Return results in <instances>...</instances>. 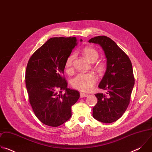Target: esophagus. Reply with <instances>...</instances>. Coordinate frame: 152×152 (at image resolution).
I'll return each instance as SVG.
<instances>
[{
    "label": "esophagus",
    "instance_id": "1",
    "mask_svg": "<svg viewBox=\"0 0 152 152\" xmlns=\"http://www.w3.org/2000/svg\"><path fill=\"white\" fill-rule=\"evenodd\" d=\"M88 94H85V93H80V96L81 98H83V97H88Z\"/></svg>",
    "mask_w": 152,
    "mask_h": 152
}]
</instances>
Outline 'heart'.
Returning <instances> with one entry per match:
<instances>
[{
	"label": "heart",
	"mask_w": 152,
	"mask_h": 152,
	"mask_svg": "<svg viewBox=\"0 0 152 152\" xmlns=\"http://www.w3.org/2000/svg\"><path fill=\"white\" fill-rule=\"evenodd\" d=\"M84 56L90 61H95L99 56L98 52L94 48L86 47L83 50ZM76 58V53H73L69 56L66 61V67L69 71L72 69V65ZM97 77L93 73H79L73 77L71 81L73 88L82 91H89L91 90L97 82Z\"/></svg>",
	"instance_id": "1"
}]
</instances>
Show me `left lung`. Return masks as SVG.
Wrapping results in <instances>:
<instances>
[{
  "mask_svg": "<svg viewBox=\"0 0 152 152\" xmlns=\"http://www.w3.org/2000/svg\"><path fill=\"white\" fill-rule=\"evenodd\" d=\"M88 42L99 44L107 59L106 70L99 85V88L107 91V95L95 94L98 101L93 109V116L100 122L111 123L123 115L130 103L135 83L132 63L109 37L97 36Z\"/></svg>",
  "mask_w": 152,
  "mask_h": 152,
  "instance_id": "8db88e82",
  "label": "left lung"
}]
</instances>
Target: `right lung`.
Segmentation results:
<instances>
[{"label":"right lung","instance_id":"add662e5","mask_svg":"<svg viewBox=\"0 0 152 152\" xmlns=\"http://www.w3.org/2000/svg\"><path fill=\"white\" fill-rule=\"evenodd\" d=\"M76 45V37L51 38L28 62L25 82L29 102L36 117L46 125L58 127L69 120L72 106L80 97L77 91L67 88L64 76L66 59Z\"/></svg>","mask_w":152,"mask_h":152}]
</instances>
